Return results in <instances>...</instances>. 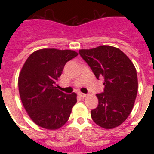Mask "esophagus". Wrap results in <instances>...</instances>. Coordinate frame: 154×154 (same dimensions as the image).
I'll return each instance as SVG.
<instances>
[{"instance_id": "obj_1", "label": "esophagus", "mask_w": 154, "mask_h": 154, "mask_svg": "<svg viewBox=\"0 0 154 154\" xmlns=\"http://www.w3.org/2000/svg\"><path fill=\"white\" fill-rule=\"evenodd\" d=\"M79 96H80V97H82V98H84V97H85V96H86V94H85V93H82V92H79Z\"/></svg>"}]
</instances>
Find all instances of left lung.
<instances>
[{"label":"left lung","mask_w":154,"mask_h":154,"mask_svg":"<svg viewBox=\"0 0 154 154\" xmlns=\"http://www.w3.org/2000/svg\"><path fill=\"white\" fill-rule=\"evenodd\" d=\"M79 53L97 79H104V90L96 94L98 106L91 111L92 120L105 129L119 126L130 114L137 97L135 66L123 51L112 46L81 49Z\"/></svg>","instance_id":"left-lung-1"}]
</instances>
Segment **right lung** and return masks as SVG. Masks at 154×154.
Returning a JSON list of instances; mask_svg holds the SVG:
<instances>
[{"label":"right lung","mask_w":154,"mask_h":154,"mask_svg":"<svg viewBox=\"0 0 154 154\" xmlns=\"http://www.w3.org/2000/svg\"><path fill=\"white\" fill-rule=\"evenodd\" d=\"M78 55L72 50L45 48L30 55L18 78L20 97L31 119L38 126L55 130L63 126L77 102L76 94H66L58 82L64 66Z\"/></svg>","instance_id":"1"}]
</instances>
